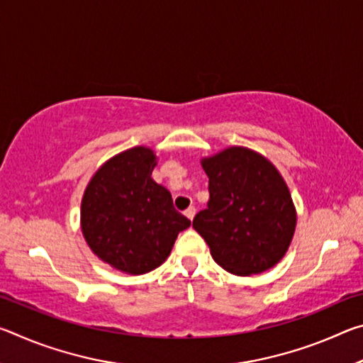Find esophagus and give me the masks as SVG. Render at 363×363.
Instances as JSON below:
<instances>
[{
	"instance_id": "1",
	"label": "esophagus",
	"mask_w": 363,
	"mask_h": 363,
	"mask_svg": "<svg viewBox=\"0 0 363 363\" xmlns=\"http://www.w3.org/2000/svg\"><path fill=\"white\" fill-rule=\"evenodd\" d=\"M184 214H186V216H187L190 220H192V219H194V216H195V208H194V206H189L187 210L184 211Z\"/></svg>"
}]
</instances>
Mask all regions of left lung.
<instances>
[{"label":"left lung","mask_w":363,"mask_h":363,"mask_svg":"<svg viewBox=\"0 0 363 363\" xmlns=\"http://www.w3.org/2000/svg\"><path fill=\"white\" fill-rule=\"evenodd\" d=\"M201 167L210 179V200L194 218V229L213 259L235 275L274 267L296 227V208L279 169L247 147H229L201 160Z\"/></svg>","instance_id":"left-lung-1"}]
</instances>
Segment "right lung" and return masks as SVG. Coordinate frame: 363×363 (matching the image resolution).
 Wrapping results in <instances>:
<instances>
[{
	"label": "right lung",
	"mask_w": 363,
	"mask_h": 363,
	"mask_svg": "<svg viewBox=\"0 0 363 363\" xmlns=\"http://www.w3.org/2000/svg\"><path fill=\"white\" fill-rule=\"evenodd\" d=\"M157 157L133 147L107 160L82 200V232L93 253L121 272L140 275L167 261L190 220L173 206L168 189L152 179Z\"/></svg>",
	"instance_id": "add662e5"
}]
</instances>
